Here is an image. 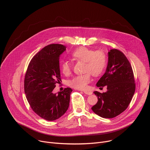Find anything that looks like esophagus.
<instances>
[{"label":"esophagus","mask_w":150,"mask_h":150,"mask_svg":"<svg viewBox=\"0 0 150 150\" xmlns=\"http://www.w3.org/2000/svg\"><path fill=\"white\" fill-rule=\"evenodd\" d=\"M83 92L85 94H87V95H91L92 94V92L90 91H83Z\"/></svg>","instance_id":"34e87169"}]
</instances>
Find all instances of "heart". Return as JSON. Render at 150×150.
<instances>
[{
  "instance_id": "1",
  "label": "heart",
  "mask_w": 150,
  "mask_h": 150,
  "mask_svg": "<svg viewBox=\"0 0 150 150\" xmlns=\"http://www.w3.org/2000/svg\"><path fill=\"white\" fill-rule=\"evenodd\" d=\"M72 59L76 61L85 62V71L88 72L83 75H76L69 81L71 87L79 90L85 89L91 79V74L94 76L101 75L107 67L105 55L101 51H95L86 47H79L72 53ZM72 68L71 63L63 61L60 65V69L64 75H69Z\"/></svg>"
}]
</instances>
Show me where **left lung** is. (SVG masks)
Listing matches in <instances>:
<instances>
[{
    "label": "left lung",
    "mask_w": 150,
    "mask_h": 150,
    "mask_svg": "<svg viewBox=\"0 0 150 150\" xmlns=\"http://www.w3.org/2000/svg\"><path fill=\"white\" fill-rule=\"evenodd\" d=\"M98 87L107 85L105 93L94 91L98 101L91 109L103 118H113L124 112L131 101L135 91L133 70L125 55L120 50L108 52L105 72L97 82Z\"/></svg>",
    "instance_id": "8db88e82"
}]
</instances>
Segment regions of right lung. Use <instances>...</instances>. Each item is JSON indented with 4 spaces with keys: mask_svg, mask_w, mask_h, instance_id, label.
<instances>
[{
    "mask_svg": "<svg viewBox=\"0 0 150 150\" xmlns=\"http://www.w3.org/2000/svg\"><path fill=\"white\" fill-rule=\"evenodd\" d=\"M66 48L52 44L42 49L31 60L25 76L24 91L30 107L49 121L59 119L69 108L71 88L53 93L56 84L61 81L59 57Z\"/></svg>",
    "mask_w": 150,
    "mask_h": 150,
    "instance_id": "add662e5",
    "label": "right lung"
}]
</instances>
